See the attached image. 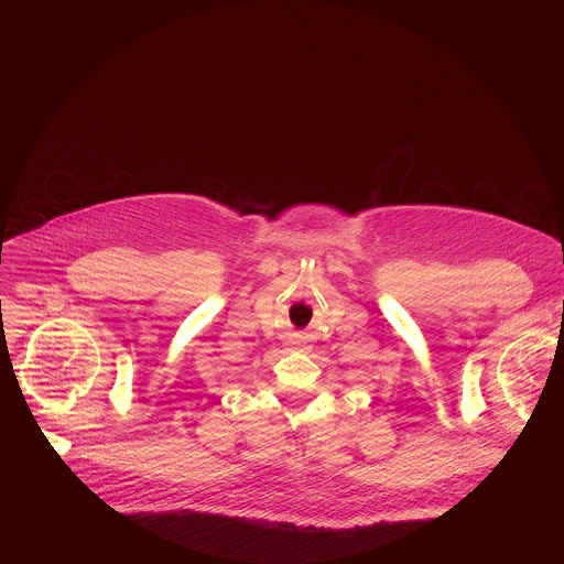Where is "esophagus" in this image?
<instances>
[{"mask_svg":"<svg viewBox=\"0 0 564 564\" xmlns=\"http://www.w3.org/2000/svg\"><path fill=\"white\" fill-rule=\"evenodd\" d=\"M294 344H296V346H301V340H294Z\"/></svg>","mask_w":564,"mask_h":564,"instance_id":"esophagus-1","label":"esophagus"}]
</instances>
